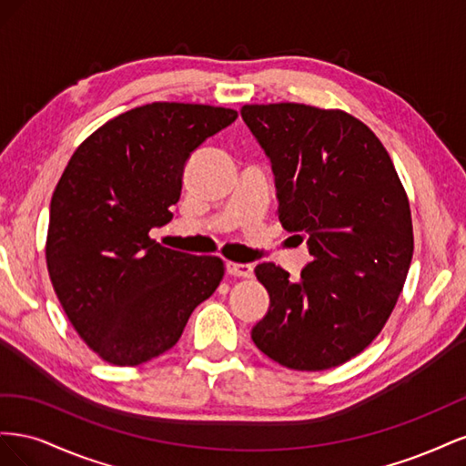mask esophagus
<instances>
[{"label":"esophagus","mask_w":466,"mask_h":466,"mask_svg":"<svg viewBox=\"0 0 466 466\" xmlns=\"http://www.w3.org/2000/svg\"><path fill=\"white\" fill-rule=\"evenodd\" d=\"M225 268H228V272H229L231 276H237V278H252V274H255V270H252L250 264L228 262V264H225Z\"/></svg>","instance_id":"1"}]
</instances>
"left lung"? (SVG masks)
Returning <instances> with one entry per match:
<instances>
[{"instance_id":"1","label":"left lung","mask_w":466,"mask_h":466,"mask_svg":"<svg viewBox=\"0 0 466 466\" xmlns=\"http://www.w3.org/2000/svg\"><path fill=\"white\" fill-rule=\"evenodd\" d=\"M241 116L272 163L278 218L307 237L301 279L255 268L270 307L252 342L298 371L336 368L368 348L390 317L414 252L410 204L379 137L344 110L245 105Z\"/></svg>"}]
</instances>
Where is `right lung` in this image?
<instances>
[{
    "label": "right lung",
    "mask_w": 466,
    "mask_h": 466,
    "mask_svg": "<svg viewBox=\"0 0 466 466\" xmlns=\"http://www.w3.org/2000/svg\"><path fill=\"white\" fill-rule=\"evenodd\" d=\"M237 118L231 108L151 103L108 120L69 159L50 202L46 264L56 295L105 361L171 350L223 278L218 257L161 247L190 153Z\"/></svg>",
    "instance_id": "right-lung-1"
}]
</instances>
